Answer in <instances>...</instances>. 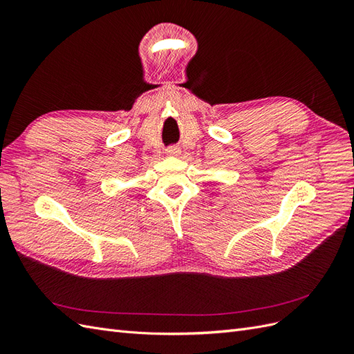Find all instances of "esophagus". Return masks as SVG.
Returning a JSON list of instances; mask_svg holds the SVG:
<instances>
[{
	"instance_id": "1",
	"label": "esophagus",
	"mask_w": 354,
	"mask_h": 354,
	"mask_svg": "<svg viewBox=\"0 0 354 354\" xmlns=\"http://www.w3.org/2000/svg\"><path fill=\"white\" fill-rule=\"evenodd\" d=\"M180 153V147H177V146H169V147H167V155H169V156H177Z\"/></svg>"
}]
</instances>
